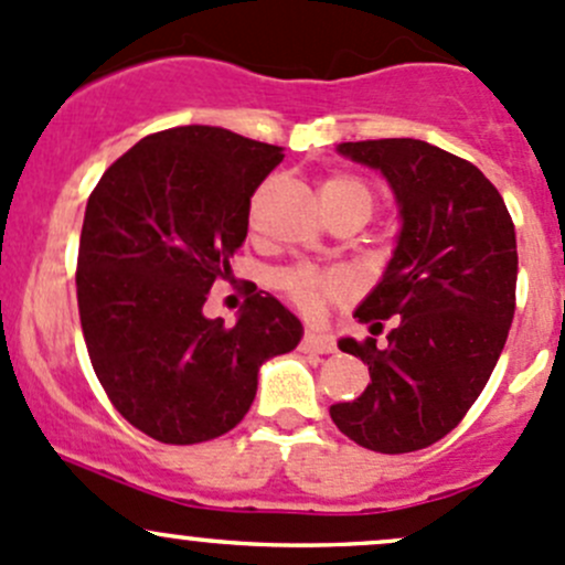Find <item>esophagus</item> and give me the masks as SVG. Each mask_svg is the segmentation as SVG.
<instances>
[{"label":"esophagus","mask_w":565,"mask_h":565,"mask_svg":"<svg viewBox=\"0 0 565 565\" xmlns=\"http://www.w3.org/2000/svg\"><path fill=\"white\" fill-rule=\"evenodd\" d=\"M300 347H303V352H317V355H328V352H335V344L330 335H322V333H306L303 341H300Z\"/></svg>","instance_id":"34e87169"}]
</instances>
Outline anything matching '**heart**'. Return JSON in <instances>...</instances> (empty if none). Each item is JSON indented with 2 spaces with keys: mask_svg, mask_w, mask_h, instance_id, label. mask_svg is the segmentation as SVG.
<instances>
[{
  "mask_svg": "<svg viewBox=\"0 0 565 565\" xmlns=\"http://www.w3.org/2000/svg\"><path fill=\"white\" fill-rule=\"evenodd\" d=\"M319 196H322L324 213L328 215L355 213L366 221L374 210L372 188H369L361 177L352 174L328 177V180L322 182V188H319ZM276 287L281 289L298 309L315 315L324 300L335 298V295L344 289V284H341V278L333 276V273L317 270V267L311 265H298L287 267V270H278Z\"/></svg>",
  "mask_w": 565,
  "mask_h": 565,
  "instance_id": "heart-1",
  "label": "heart"
}]
</instances>
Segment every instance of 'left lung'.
Wrapping results in <instances>:
<instances>
[{
	"label": "left lung",
	"instance_id": "obj_1",
	"mask_svg": "<svg viewBox=\"0 0 565 565\" xmlns=\"http://www.w3.org/2000/svg\"><path fill=\"white\" fill-rule=\"evenodd\" d=\"M341 156L380 169L402 232L383 281L355 317L388 344L341 339L372 383L330 418L358 446L409 454L443 440L472 407L503 352L516 309V235L498 188L465 158L420 139L344 141Z\"/></svg>",
	"mask_w": 565,
	"mask_h": 565
}]
</instances>
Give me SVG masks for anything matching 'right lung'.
<instances>
[{"instance_id": "right-lung-1", "label": "right lung", "mask_w": 565, "mask_h": 565, "mask_svg": "<svg viewBox=\"0 0 565 565\" xmlns=\"http://www.w3.org/2000/svg\"><path fill=\"white\" fill-rule=\"evenodd\" d=\"M281 161L276 145L182 125L145 136L89 193L76 267L84 341L108 402L152 440L193 446L235 429L262 363L303 335L262 289L232 328L202 315L246 241L250 196Z\"/></svg>"}]
</instances>
